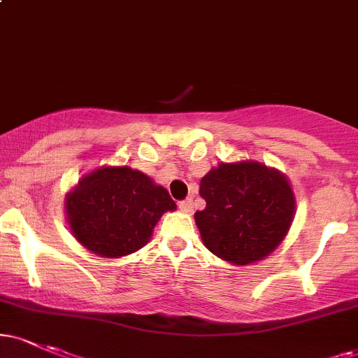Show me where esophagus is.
<instances>
[{"instance_id": "obj_1", "label": "esophagus", "mask_w": 358, "mask_h": 358, "mask_svg": "<svg viewBox=\"0 0 358 358\" xmlns=\"http://www.w3.org/2000/svg\"><path fill=\"white\" fill-rule=\"evenodd\" d=\"M178 208L182 210L183 213H192L193 212V202L190 199L187 200H182V202H178Z\"/></svg>"}]
</instances>
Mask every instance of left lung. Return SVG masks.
I'll return each mask as SVG.
<instances>
[{
    "label": "left lung",
    "mask_w": 358,
    "mask_h": 358,
    "mask_svg": "<svg viewBox=\"0 0 358 358\" xmlns=\"http://www.w3.org/2000/svg\"><path fill=\"white\" fill-rule=\"evenodd\" d=\"M207 202L195 212L203 245L234 266H249L274 252L296 212L293 187L276 168L254 159L219 163L200 180Z\"/></svg>",
    "instance_id": "1"
}]
</instances>
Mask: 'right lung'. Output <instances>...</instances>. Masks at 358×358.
<instances>
[{
    "label": "right lung",
    "instance_id": "obj_1",
    "mask_svg": "<svg viewBox=\"0 0 358 358\" xmlns=\"http://www.w3.org/2000/svg\"><path fill=\"white\" fill-rule=\"evenodd\" d=\"M176 203L162 185L131 166L104 165L82 175L65 195L72 236L101 257L119 259L150 242L155 225Z\"/></svg>",
    "mask_w": 358,
    "mask_h": 358
}]
</instances>
